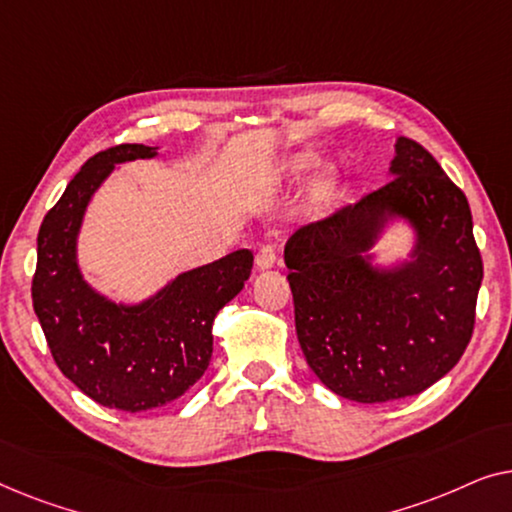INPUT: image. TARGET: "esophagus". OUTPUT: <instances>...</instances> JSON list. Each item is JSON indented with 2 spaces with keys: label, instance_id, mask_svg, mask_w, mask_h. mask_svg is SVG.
Returning <instances> with one entry per match:
<instances>
[{
  "label": "esophagus",
  "instance_id": "34e87169",
  "mask_svg": "<svg viewBox=\"0 0 512 512\" xmlns=\"http://www.w3.org/2000/svg\"><path fill=\"white\" fill-rule=\"evenodd\" d=\"M277 265V251L275 247H270V244H265V247L258 249L256 254V268L258 270H270Z\"/></svg>",
  "mask_w": 512,
  "mask_h": 512
}]
</instances>
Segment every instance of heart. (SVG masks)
<instances>
[{
    "label": "heart",
    "mask_w": 512,
    "mask_h": 512,
    "mask_svg": "<svg viewBox=\"0 0 512 512\" xmlns=\"http://www.w3.org/2000/svg\"><path fill=\"white\" fill-rule=\"evenodd\" d=\"M314 165V158L310 156V153H303V156H298L296 160H293V165H291V170L293 172H300V170H307V167H312ZM324 184H328V181H331V174H324Z\"/></svg>",
    "instance_id": "heart-1"
}]
</instances>
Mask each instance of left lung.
I'll return each mask as SVG.
<instances>
[{"instance_id": "obj_1", "label": "left lung", "mask_w": 512, "mask_h": 512, "mask_svg": "<svg viewBox=\"0 0 512 512\" xmlns=\"http://www.w3.org/2000/svg\"><path fill=\"white\" fill-rule=\"evenodd\" d=\"M389 181L289 237L284 263L307 366L356 403L417 396L450 373L473 335L482 258L471 207L422 144L398 137ZM408 220V262L377 269L369 249Z\"/></svg>"}]
</instances>
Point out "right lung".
Masks as SVG:
<instances>
[{
    "label": "right lung",
    "mask_w": 512,
    "mask_h": 512,
    "mask_svg": "<svg viewBox=\"0 0 512 512\" xmlns=\"http://www.w3.org/2000/svg\"><path fill=\"white\" fill-rule=\"evenodd\" d=\"M158 156L156 146L118 144L95 153L44 216L32 305L67 380L104 408L142 412L184 396L212 359V324L242 291L254 254L233 251L181 272L156 296L123 305L97 293L79 270L76 237L93 193L116 165Z\"/></svg>",
    "instance_id": "right-lung-1"
}]
</instances>
